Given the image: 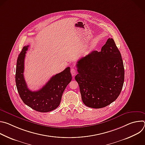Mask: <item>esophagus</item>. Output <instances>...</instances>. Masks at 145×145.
<instances>
[{
  "label": "esophagus",
  "instance_id": "esophagus-1",
  "mask_svg": "<svg viewBox=\"0 0 145 145\" xmlns=\"http://www.w3.org/2000/svg\"><path fill=\"white\" fill-rule=\"evenodd\" d=\"M71 72L72 76L73 77H74V75L76 74V69H74V68H72V69H71Z\"/></svg>",
  "mask_w": 145,
  "mask_h": 145
}]
</instances>
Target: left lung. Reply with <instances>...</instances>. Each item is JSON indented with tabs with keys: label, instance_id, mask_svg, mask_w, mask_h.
<instances>
[{
	"label": "left lung",
	"instance_id": "left-lung-1",
	"mask_svg": "<svg viewBox=\"0 0 145 145\" xmlns=\"http://www.w3.org/2000/svg\"><path fill=\"white\" fill-rule=\"evenodd\" d=\"M81 99L87 107H105L120 95L125 79L121 54L112 38H108L101 51H93L77 63Z\"/></svg>",
	"mask_w": 145,
	"mask_h": 145
}]
</instances>
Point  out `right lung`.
Wrapping results in <instances>:
<instances>
[{
  "instance_id": "1",
  "label": "right lung",
  "mask_w": 145,
  "mask_h": 145,
  "mask_svg": "<svg viewBox=\"0 0 145 145\" xmlns=\"http://www.w3.org/2000/svg\"><path fill=\"white\" fill-rule=\"evenodd\" d=\"M29 46H24L16 63L15 81L19 95L25 105L40 112H47L57 108L62 95L72 80L70 67L52 77L47 83L37 91H30L26 84L24 72V62Z\"/></svg>"
}]
</instances>
